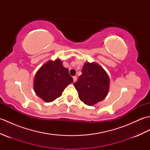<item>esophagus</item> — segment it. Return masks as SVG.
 I'll return each mask as SVG.
<instances>
[{
	"label": "esophagus",
	"mask_w": 150,
	"mask_h": 150,
	"mask_svg": "<svg viewBox=\"0 0 150 150\" xmlns=\"http://www.w3.org/2000/svg\"><path fill=\"white\" fill-rule=\"evenodd\" d=\"M73 81H74V82H76V81L77 80V77H76V76H73Z\"/></svg>",
	"instance_id": "esophagus-1"
}]
</instances>
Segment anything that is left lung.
<instances>
[{
  "instance_id": "1",
  "label": "left lung",
  "mask_w": 150,
  "mask_h": 150,
  "mask_svg": "<svg viewBox=\"0 0 150 150\" xmlns=\"http://www.w3.org/2000/svg\"><path fill=\"white\" fill-rule=\"evenodd\" d=\"M73 84L79 93L80 100L88 106H93L106 97L110 80L101 66L94 62H86L81 75Z\"/></svg>"
}]
</instances>
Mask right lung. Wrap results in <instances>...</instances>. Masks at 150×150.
Here are the masks:
<instances>
[{"label": "right lung", "mask_w": 150, "mask_h": 150, "mask_svg": "<svg viewBox=\"0 0 150 150\" xmlns=\"http://www.w3.org/2000/svg\"><path fill=\"white\" fill-rule=\"evenodd\" d=\"M73 82L68 69L63 66L61 60H50L37 72L34 91L43 100L50 103L61 96L65 88Z\"/></svg>", "instance_id": "right-lung-1"}]
</instances>
